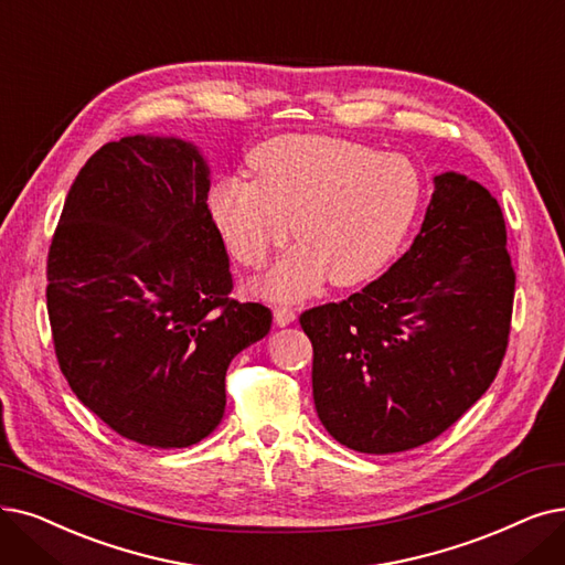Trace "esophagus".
<instances>
[{
  "instance_id": "34e87169",
  "label": "esophagus",
  "mask_w": 565,
  "mask_h": 565,
  "mask_svg": "<svg viewBox=\"0 0 565 565\" xmlns=\"http://www.w3.org/2000/svg\"><path fill=\"white\" fill-rule=\"evenodd\" d=\"M292 321H296V309H290L288 305H277L275 307V323L277 326H290Z\"/></svg>"
}]
</instances>
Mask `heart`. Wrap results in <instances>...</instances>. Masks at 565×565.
Wrapping results in <instances>:
<instances>
[{
	"instance_id": "1",
	"label": "heart",
	"mask_w": 565,
	"mask_h": 565,
	"mask_svg": "<svg viewBox=\"0 0 565 565\" xmlns=\"http://www.w3.org/2000/svg\"><path fill=\"white\" fill-rule=\"evenodd\" d=\"M254 180L228 175L210 212L228 252L252 269L269 263L296 231L300 244L263 281L300 298L326 277L355 286L395 256L423 203V175L395 152L321 134H284L249 154Z\"/></svg>"
}]
</instances>
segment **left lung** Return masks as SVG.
<instances>
[{"label": "left lung", "instance_id": "left-lung-1", "mask_svg": "<svg viewBox=\"0 0 565 565\" xmlns=\"http://www.w3.org/2000/svg\"><path fill=\"white\" fill-rule=\"evenodd\" d=\"M512 298L501 205L476 180L436 175L411 249L349 300L300 316L323 427L366 455L429 444L497 379Z\"/></svg>", "mask_w": 565, "mask_h": 565}]
</instances>
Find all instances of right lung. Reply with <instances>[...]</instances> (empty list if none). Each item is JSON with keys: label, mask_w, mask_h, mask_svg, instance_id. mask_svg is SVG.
Here are the masks:
<instances>
[{"label": "right lung", "mask_w": 565, "mask_h": 565, "mask_svg": "<svg viewBox=\"0 0 565 565\" xmlns=\"http://www.w3.org/2000/svg\"><path fill=\"white\" fill-rule=\"evenodd\" d=\"M210 168L175 136H127L71 184L47 252L60 370L119 436L186 448L222 423L231 360L273 311L231 300L228 254L207 207Z\"/></svg>", "instance_id": "add662e5"}]
</instances>
